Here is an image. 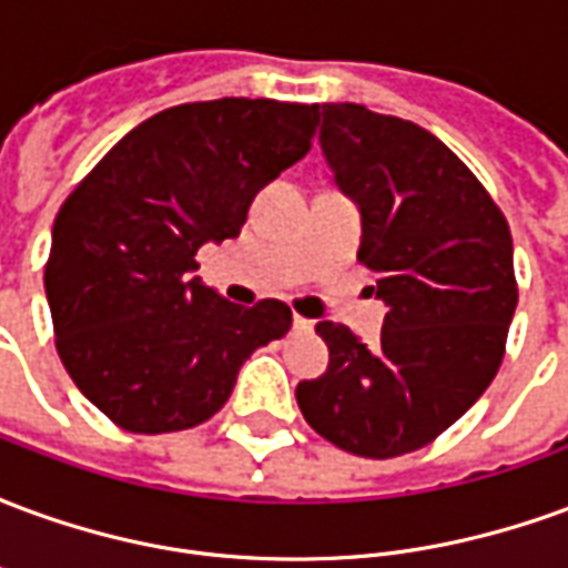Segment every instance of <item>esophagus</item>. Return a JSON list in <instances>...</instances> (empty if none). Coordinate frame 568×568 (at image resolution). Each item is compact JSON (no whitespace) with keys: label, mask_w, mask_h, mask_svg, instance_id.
<instances>
[{"label":"esophagus","mask_w":568,"mask_h":568,"mask_svg":"<svg viewBox=\"0 0 568 568\" xmlns=\"http://www.w3.org/2000/svg\"><path fill=\"white\" fill-rule=\"evenodd\" d=\"M292 325H295V332H310V328H313V322L304 320V316H295V322H292Z\"/></svg>","instance_id":"34e87169"}]
</instances>
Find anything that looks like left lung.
Here are the masks:
<instances>
[{
  "instance_id": "obj_1",
  "label": "left lung",
  "mask_w": 568,
  "mask_h": 568,
  "mask_svg": "<svg viewBox=\"0 0 568 568\" xmlns=\"http://www.w3.org/2000/svg\"><path fill=\"white\" fill-rule=\"evenodd\" d=\"M320 142L358 203V261L389 313L374 346L316 325L328 371L297 383V407L334 447L393 459L432 444L496 377L517 307L511 231L477 175L414 121L325 103Z\"/></svg>"
}]
</instances>
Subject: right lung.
Instances as JSON below:
<instances>
[{
	"label": "right lung",
	"instance_id": "add662e5",
	"mask_svg": "<svg viewBox=\"0 0 568 568\" xmlns=\"http://www.w3.org/2000/svg\"><path fill=\"white\" fill-rule=\"evenodd\" d=\"M316 124V103L173 105L63 200L44 264L57 353L115 426L163 435L206 423L243 362L292 328L283 301L240 307L191 271L203 243L240 234L248 203L307 154Z\"/></svg>",
	"mask_w": 568,
	"mask_h": 568
}]
</instances>
